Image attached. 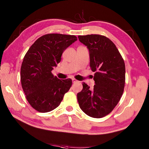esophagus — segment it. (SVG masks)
<instances>
[{"mask_svg":"<svg viewBox=\"0 0 149 149\" xmlns=\"http://www.w3.org/2000/svg\"><path fill=\"white\" fill-rule=\"evenodd\" d=\"M72 83H77V82H79L77 80H76V79H74V78L72 79Z\"/></svg>","mask_w":149,"mask_h":149,"instance_id":"obj_1","label":"esophagus"}]
</instances>
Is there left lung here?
I'll list each match as a JSON object with an SVG mask.
<instances>
[{"label":"left lung","mask_w":149,"mask_h":149,"mask_svg":"<svg viewBox=\"0 0 149 149\" xmlns=\"http://www.w3.org/2000/svg\"><path fill=\"white\" fill-rule=\"evenodd\" d=\"M90 53V66L95 72V85L83 88L77 95L80 108L93 118H102L112 111L121 98L125 86L124 61L115 45L99 34L79 36Z\"/></svg>","instance_id":"8db88e82"}]
</instances>
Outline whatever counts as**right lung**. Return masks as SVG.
<instances>
[{
	"label": "right lung",
	"mask_w": 149,
	"mask_h": 149,
	"mask_svg": "<svg viewBox=\"0 0 149 149\" xmlns=\"http://www.w3.org/2000/svg\"><path fill=\"white\" fill-rule=\"evenodd\" d=\"M77 40L74 35L45 34L25 55L20 70L22 87L30 105L38 111L56 109L70 88V79L61 80L51 72L61 61L63 52Z\"/></svg>",
	"instance_id": "obj_1"
}]
</instances>
